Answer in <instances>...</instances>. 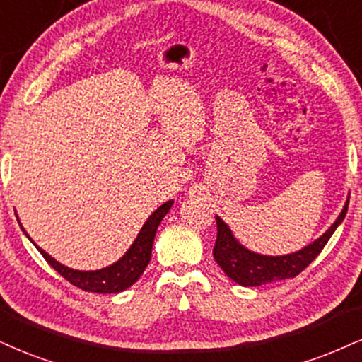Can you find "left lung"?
<instances>
[{"instance_id":"obj_1","label":"left lung","mask_w":362,"mask_h":362,"mask_svg":"<svg viewBox=\"0 0 362 362\" xmlns=\"http://www.w3.org/2000/svg\"><path fill=\"white\" fill-rule=\"evenodd\" d=\"M347 206H349V199H346L344 208L339 213L337 220L315 242L309 243L298 252L276 257L260 255V253H255L243 247L235 238L230 226L220 216H216L218 235L215 248H213V257H215L218 265L221 267V270L233 282L243 285V287H258V285L276 282V280L293 279L305 267H309L310 262H314L315 257L322 252L325 243L329 242L334 231L346 218Z\"/></svg>"}]
</instances>
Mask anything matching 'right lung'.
Segmentation results:
<instances>
[{"mask_svg":"<svg viewBox=\"0 0 362 362\" xmlns=\"http://www.w3.org/2000/svg\"><path fill=\"white\" fill-rule=\"evenodd\" d=\"M173 199H169L164 204L156 209V211L147 218V221L142 225L139 233H137L134 243L129 247V250L119 258L117 262L112 265L105 267L100 270H74L70 267L62 265L60 262H57L55 258L48 255L45 250L38 247L37 243H33L40 253H42L45 260L55 269L64 279L69 280L70 284H74L75 287L86 290V292H95V293H119L122 290L131 287L132 284L137 282V279L142 275V272L146 270L147 263L151 260V252H153V243L158 226L163 221V218L168 215V211L173 206ZM21 226V223H20ZM23 233L28 236L23 226H21ZM30 242L33 240L30 238Z\"/></svg>","mask_w":362,"mask_h":362,"instance_id":"1","label":"right lung"}]
</instances>
